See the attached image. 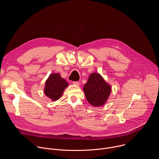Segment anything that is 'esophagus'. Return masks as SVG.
I'll list each match as a JSON object with an SVG mask.
<instances>
[{
    "label": "esophagus",
    "mask_w": 159,
    "mask_h": 159,
    "mask_svg": "<svg viewBox=\"0 0 159 159\" xmlns=\"http://www.w3.org/2000/svg\"><path fill=\"white\" fill-rule=\"evenodd\" d=\"M73 83H74V84H75V85H80V83H79L78 81H76V82H74Z\"/></svg>",
    "instance_id": "34e87169"
}]
</instances>
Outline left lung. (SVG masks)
Returning <instances> with one entry per match:
<instances>
[{
    "mask_svg": "<svg viewBox=\"0 0 159 159\" xmlns=\"http://www.w3.org/2000/svg\"><path fill=\"white\" fill-rule=\"evenodd\" d=\"M83 90L88 102L93 106L99 107L107 102L111 93V86L101 75L94 72L89 75Z\"/></svg>",
    "mask_w": 159,
    "mask_h": 159,
    "instance_id": "8db88e82",
    "label": "left lung"
}]
</instances>
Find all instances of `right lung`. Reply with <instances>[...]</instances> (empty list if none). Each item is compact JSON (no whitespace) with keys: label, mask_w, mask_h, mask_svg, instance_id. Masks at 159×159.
<instances>
[{"label":"right lung","mask_w":159,"mask_h":159,"mask_svg":"<svg viewBox=\"0 0 159 159\" xmlns=\"http://www.w3.org/2000/svg\"><path fill=\"white\" fill-rule=\"evenodd\" d=\"M68 86L69 83L60 76V74L53 73L45 82L44 93L52 101H56L61 97L64 90Z\"/></svg>","instance_id":"add662e5"}]
</instances>
